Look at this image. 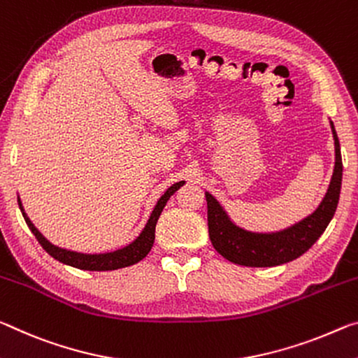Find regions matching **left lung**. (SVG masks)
Segmentation results:
<instances>
[{"mask_svg":"<svg viewBox=\"0 0 358 358\" xmlns=\"http://www.w3.org/2000/svg\"><path fill=\"white\" fill-rule=\"evenodd\" d=\"M334 140V167L328 189L314 212L279 231H250L229 217L224 207L206 191L208 236L221 257L241 266L271 268L290 263L306 253L327 229L336 212L343 183L341 146L330 119Z\"/></svg>","mask_w":358,"mask_h":358,"instance_id":"1","label":"left lung"}]
</instances>
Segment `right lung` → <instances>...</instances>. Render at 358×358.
Masks as SVG:
<instances>
[{"label": "right lung", "mask_w": 358, "mask_h": 358, "mask_svg": "<svg viewBox=\"0 0 358 358\" xmlns=\"http://www.w3.org/2000/svg\"><path fill=\"white\" fill-rule=\"evenodd\" d=\"M185 185V181H178V183H173L167 191L159 197L157 203L152 208L148 221H146L145 228L141 229L140 234L135 237V239L127 243L126 247L117 248V250L113 252H105V253H83V252H75L70 250V248H62L59 245H54L52 242H49L46 237H44L41 232L38 231L35 224L31 223V220L28 218L25 213V208L22 206V201L19 194H17V202H19V208L22 215H24L25 223L28 228L35 234L38 242L41 243V247L46 250L50 257L55 258L60 263L73 266V268L84 269V271H115L121 268H127V266L137 264L138 261L143 259L146 255L150 253L152 243H155V231H156V223L159 217H161L164 207H166L167 201L170 196H173L181 186Z\"/></svg>", "instance_id": "obj_1"}]
</instances>
